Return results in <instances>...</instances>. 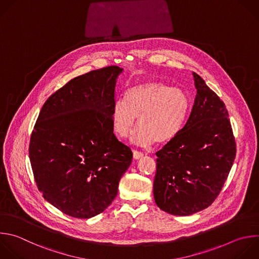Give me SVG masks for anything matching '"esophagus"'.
Listing matches in <instances>:
<instances>
[{
    "label": "esophagus",
    "instance_id": "obj_1",
    "mask_svg": "<svg viewBox=\"0 0 259 259\" xmlns=\"http://www.w3.org/2000/svg\"><path fill=\"white\" fill-rule=\"evenodd\" d=\"M142 156H143V153H142L141 151L133 150V157H134L135 159H138V158H140V157H142Z\"/></svg>",
    "mask_w": 259,
    "mask_h": 259
}]
</instances>
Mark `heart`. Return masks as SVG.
<instances>
[{
  "mask_svg": "<svg viewBox=\"0 0 259 259\" xmlns=\"http://www.w3.org/2000/svg\"><path fill=\"white\" fill-rule=\"evenodd\" d=\"M190 109L189 99L180 89L160 81H145L130 88L124 100H117L111 110L116 134L128 137L137 122L133 141L149 146L155 141L173 140L184 127Z\"/></svg>",
  "mask_w": 259,
  "mask_h": 259,
  "instance_id": "obj_1",
  "label": "heart"
}]
</instances>
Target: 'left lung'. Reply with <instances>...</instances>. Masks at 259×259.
<instances>
[{"mask_svg": "<svg viewBox=\"0 0 259 259\" xmlns=\"http://www.w3.org/2000/svg\"><path fill=\"white\" fill-rule=\"evenodd\" d=\"M196 97L180 133L155 154L153 196L174 215L208 207L220 194L236 156V142L223 101L193 72Z\"/></svg>", "mask_w": 259, "mask_h": 259, "instance_id": "obj_1", "label": "left lung"}]
</instances>
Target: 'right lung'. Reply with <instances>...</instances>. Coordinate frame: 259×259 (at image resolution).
<instances>
[{"instance_id": "right-lung-1", "label": "right lung", "mask_w": 259, "mask_h": 259, "mask_svg": "<svg viewBox=\"0 0 259 259\" xmlns=\"http://www.w3.org/2000/svg\"><path fill=\"white\" fill-rule=\"evenodd\" d=\"M122 72L110 66L70 80L47 100L31 133L29 159L37 188L70 217L103 212L131 164L133 153L115 136L111 120Z\"/></svg>"}]
</instances>
